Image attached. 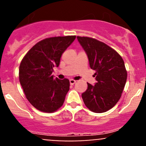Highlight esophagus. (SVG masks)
I'll return each mask as SVG.
<instances>
[{
    "label": "esophagus",
    "mask_w": 146,
    "mask_h": 146,
    "mask_svg": "<svg viewBox=\"0 0 146 146\" xmlns=\"http://www.w3.org/2000/svg\"><path fill=\"white\" fill-rule=\"evenodd\" d=\"M76 82V80H73V79H70V85H74Z\"/></svg>",
    "instance_id": "esophagus-1"
}]
</instances>
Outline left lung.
<instances>
[{
  "instance_id": "obj_1",
  "label": "left lung",
  "mask_w": 146,
  "mask_h": 146,
  "mask_svg": "<svg viewBox=\"0 0 146 146\" xmlns=\"http://www.w3.org/2000/svg\"><path fill=\"white\" fill-rule=\"evenodd\" d=\"M86 53L90 67L95 70V85L88 83L82 94L85 106L95 113L112 108L119 100L127 79V72L121 56L103 42L93 38L77 36Z\"/></svg>"
}]
</instances>
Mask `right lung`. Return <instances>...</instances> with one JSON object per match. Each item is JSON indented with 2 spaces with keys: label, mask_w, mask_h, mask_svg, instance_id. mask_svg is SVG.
Masks as SVG:
<instances>
[{
  "label": "right lung",
  "mask_w": 146,
  "mask_h": 146,
  "mask_svg": "<svg viewBox=\"0 0 146 146\" xmlns=\"http://www.w3.org/2000/svg\"><path fill=\"white\" fill-rule=\"evenodd\" d=\"M75 39L76 36H66L43 39L28 51L20 63L22 88L28 101L39 111L54 112L64 104L70 82L67 78H54L52 73Z\"/></svg>",
  "instance_id": "1"
}]
</instances>
